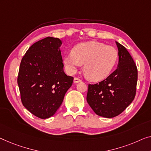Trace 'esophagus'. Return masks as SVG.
<instances>
[{
	"mask_svg": "<svg viewBox=\"0 0 151 151\" xmlns=\"http://www.w3.org/2000/svg\"><path fill=\"white\" fill-rule=\"evenodd\" d=\"M81 80L79 78L75 77V78H74V83H79V82H81Z\"/></svg>",
	"mask_w": 151,
	"mask_h": 151,
	"instance_id": "obj_1",
	"label": "esophagus"
}]
</instances>
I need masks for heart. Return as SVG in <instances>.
<instances>
[{"label":"heart","mask_w":151,"mask_h":151,"mask_svg":"<svg viewBox=\"0 0 151 151\" xmlns=\"http://www.w3.org/2000/svg\"><path fill=\"white\" fill-rule=\"evenodd\" d=\"M119 53L113 47L91 41L78 44L72 53L66 54L64 63L70 73L84 64L83 71L88 79L98 81L109 76L117 62Z\"/></svg>","instance_id":"1"}]
</instances>
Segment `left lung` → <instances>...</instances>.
Instances as JSON below:
<instances>
[{"label": "left lung", "mask_w": 151, "mask_h": 151, "mask_svg": "<svg viewBox=\"0 0 151 151\" xmlns=\"http://www.w3.org/2000/svg\"><path fill=\"white\" fill-rule=\"evenodd\" d=\"M119 50L118 68L106 78L89 84L87 101L96 114L106 118L118 116L136 96L138 70L124 46L116 42Z\"/></svg>", "instance_id": "1"}]
</instances>
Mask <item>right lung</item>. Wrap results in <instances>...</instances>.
Segmentation results:
<instances>
[{
  "label": "right lung",
  "instance_id": "add662e5",
  "mask_svg": "<svg viewBox=\"0 0 151 151\" xmlns=\"http://www.w3.org/2000/svg\"><path fill=\"white\" fill-rule=\"evenodd\" d=\"M59 39L48 37L34 43L22 58L17 84L22 104L40 119L59 109L74 78L64 72Z\"/></svg>",
  "mask_w": 151,
  "mask_h": 151
}]
</instances>
